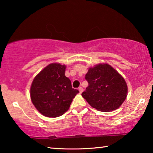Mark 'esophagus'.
Instances as JSON below:
<instances>
[{
    "label": "esophagus",
    "instance_id": "obj_1",
    "mask_svg": "<svg viewBox=\"0 0 153 153\" xmlns=\"http://www.w3.org/2000/svg\"><path fill=\"white\" fill-rule=\"evenodd\" d=\"M79 93H82V92L83 91V88H82V87H79Z\"/></svg>",
    "mask_w": 153,
    "mask_h": 153
}]
</instances>
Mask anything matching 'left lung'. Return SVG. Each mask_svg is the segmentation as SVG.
Returning a JSON list of instances; mask_svg holds the SVG:
<instances>
[{"label":"left lung","instance_id":"obj_1","mask_svg":"<svg viewBox=\"0 0 153 153\" xmlns=\"http://www.w3.org/2000/svg\"><path fill=\"white\" fill-rule=\"evenodd\" d=\"M85 79L88 86L81 95L95 109L112 111L120 107L126 99L127 83L110 65L98 64L90 68Z\"/></svg>","mask_w":153,"mask_h":153}]
</instances>
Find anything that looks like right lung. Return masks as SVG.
I'll return each mask as SVG.
<instances>
[{"mask_svg":"<svg viewBox=\"0 0 153 153\" xmlns=\"http://www.w3.org/2000/svg\"><path fill=\"white\" fill-rule=\"evenodd\" d=\"M66 66L51 63L33 79L30 99L43 116L56 118L69 109L73 98L79 92L72 88L71 81L65 76Z\"/></svg>","mask_w":153,"mask_h":153,"instance_id":"add662e5","label":"right lung"}]
</instances>
